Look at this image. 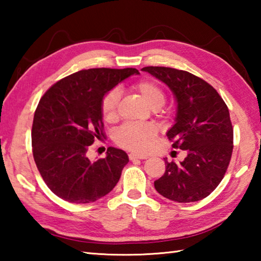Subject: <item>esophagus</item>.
<instances>
[{"label":"esophagus","instance_id":"1","mask_svg":"<svg viewBox=\"0 0 261 261\" xmlns=\"http://www.w3.org/2000/svg\"><path fill=\"white\" fill-rule=\"evenodd\" d=\"M129 159L131 161L137 160V159H140V160H145V159H147V156L146 155H139V154H136V153H130Z\"/></svg>","mask_w":261,"mask_h":261}]
</instances>
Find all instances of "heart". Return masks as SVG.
I'll return each instance as SVG.
<instances>
[{"mask_svg": "<svg viewBox=\"0 0 261 261\" xmlns=\"http://www.w3.org/2000/svg\"><path fill=\"white\" fill-rule=\"evenodd\" d=\"M135 90L149 108L156 110L166 102V93L156 82L144 79L136 84ZM121 99L118 88H113L106 93L101 101V113L106 121L113 122L117 117V106ZM156 137V129L151 124H134L127 123L116 131L115 140L121 147L137 153H145L152 147Z\"/></svg>", "mask_w": 261, "mask_h": 261, "instance_id": "b5f03b06", "label": "heart"}]
</instances>
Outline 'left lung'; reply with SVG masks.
I'll return each mask as SVG.
<instances>
[{"label":"left lung","mask_w":261,"mask_h":261,"mask_svg":"<svg viewBox=\"0 0 261 261\" xmlns=\"http://www.w3.org/2000/svg\"><path fill=\"white\" fill-rule=\"evenodd\" d=\"M165 83L176 100L175 124L167 131L173 147L187 156L166 162L154 182L156 191L177 202L206 198L222 180L230 162L233 131L227 105L213 86L188 71L165 67L141 69Z\"/></svg>","instance_id":"left-lung-1"}]
</instances>
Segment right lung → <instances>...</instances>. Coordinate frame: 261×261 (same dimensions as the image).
I'll return each mask as SVG.
<instances>
[{"instance_id": "obj_1", "label": "right lung", "mask_w": 261, "mask_h": 261, "mask_svg": "<svg viewBox=\"0 0 261 261\" xmlns=\"http://www.w3.org/2000/svg\"><path fill=\"white\" fill-rule=\"evenodd\" d=\"M138 70L88 69L61 79L39 101L32 125L33 158L43 180L57 197L87 204L105 197L120 180L127 154L109 147L105 159L86 156L103 136L101 101Z\"/></svg>"}]
</instances>
